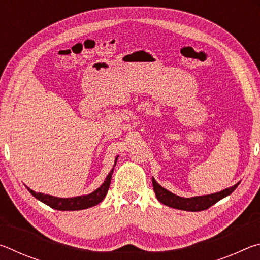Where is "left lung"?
<instances>
[{"instance_id": "8db88e82", "label": "left lung", "mask_w": 260, "mask_h": 260, "mask_svg": "<svg viewBox=\"0 0 260 260\" xmlns=\"http://www.w3.org/2000/svg\"><path fill=\"white\" fill-rule=\"evenodd\" d=\"M239 184L240 182H237L231 188L223 189V190L219 192L210 193V195L195 196L190 197V199H184V197H180L178 195H175V193L169 191L167 189L162 188L160 184H158L156 180L152 178L153 190H155L157 200L159 201L160 203L170 206V208L183 211H190V212H197V211H203L209 209L210 206H212L220 200H222L223 197L231 195Z\"/></svg>"}]
</instances>
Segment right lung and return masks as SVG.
Returning <instances> with one entry per match:
<instances>
[{
  "mask_svg": "<svg viewBox=\"0 0 260 260\" xmlns=\"http://www.w3.org/2000/svg\"><path fill=\"white\" fill-rule=\"evenodd\" d=\"M118 158H116V161H114L113 167L116 166ZM113 169L110 171V173L107 175V179L102 183V186L96 189L89 195H82V196H77V197H71V199H59V197L46 195V193L42 192H35L32 189L27 187V190L32 193L35 199L41 201L42 203L49 205L50 208L59 211H77V210H83L91 208V206L98 205L104 200L105 195L109 190L110 183H111V178H112Z\"/></svg>",
  "mask_w": 260,
  "mask_h": 260,
  "instance_id": "right-lung-1",
  "label": "right lung"
}]
</instances>
